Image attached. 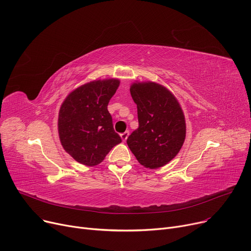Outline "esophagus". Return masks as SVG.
Returning <instances> with one entry per match:
<instances>
[{"label": "esophagus", "instance_id": "obj_1", "mask_svg": "<svg viewBox=\"0 0 251 251\" xmlns=\"http://www.w3.org/2000/svg\"><path fill=\"white\" fill-rule=\"evenodd\" d=\"M120 136H121V139H122L123 141H126L127 138H128V136H129V131H125V132L122 133Z\"/></svg>", "mask_w": 251, "mask_h": 251}]
</instances>
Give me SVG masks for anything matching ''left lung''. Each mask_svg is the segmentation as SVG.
Masks as SVG:
<instances>
[{"mask_svg":"<svg viewBox=\"0 0 251 251\" xmlns=\"http://www.w3.org/2000/svg\"><path fill=\"white\" fill-rule=\"evenodd\" d=\"M130 94L137 104L138 128L127 144L140 165L164 167L180 151L186 137L183 110L174 94L153 81H135Z\"/></svg>","mask_w":251,"mask_h":251,"instance_id":"obj_1","label":"left lung"}]
</instances>
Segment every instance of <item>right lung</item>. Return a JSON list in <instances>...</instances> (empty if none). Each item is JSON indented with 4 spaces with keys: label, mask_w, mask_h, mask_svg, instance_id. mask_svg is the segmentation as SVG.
Instances as JSON below:
<instances>
[{
    "label": "right lung",
    "mask_w": 251,
    "mask_h": 251,
    "mask_svg": "<svg viewBox=\"0 0 251 251\" xmlns=\"http://www.w3.org/2000/svg\"><path fill=\"white\" fill-rule=\"evenodd\" d=\"M120 79L105 78L73 89L62 102L58 117L61 144L79 164H100L110 151L122 142L113 127L108 104Z\"/></svg>",
    "instance_id": "1"
}]
</instances>
